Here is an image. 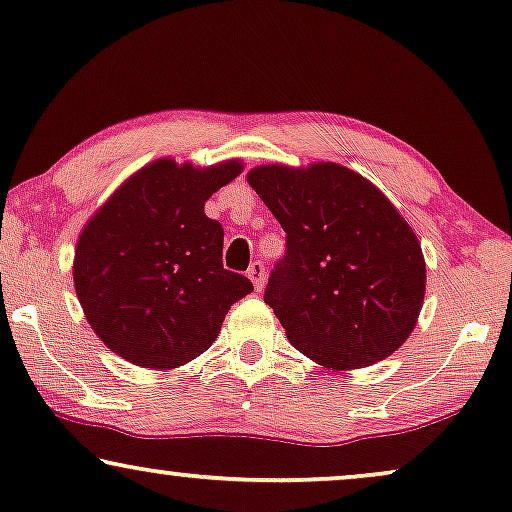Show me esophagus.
<instances>
[{
	"label": "esophagus",
	"instance_id": "obj_1",
	"mask_svg": "<svg viewBox=\"0 0 512 512\" xmlns=\"http://www.w3.org/2000/svg\"><path fill=\"white\" fill-rule=\"evenodd\" d=\"M247 275L251 279V284H254V289L261 291L263 289V282H265V265L261 261L251 263V268H249Z\"/></svg>",
	"mask_w": 512,
	"mask_h": 512
}]
</instances>
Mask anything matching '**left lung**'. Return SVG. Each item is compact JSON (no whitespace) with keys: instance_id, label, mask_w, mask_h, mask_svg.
Here are the masks:
<instances>
[{"instance_id":"left-lung-1","label":"left lung","mask_w":512,"mask_h":512,"mask_svg":"<svg viewBox=\"0 0 512 512\" xmlns=\"http://www.w3.org/2000/svg\"><path fill=\"white\" fill-rule=\"evenodd\" d=\"M286 233L265 303L286 338L326 370L387 359L415 331L426 263L415 230L373 181L338 163L247 172Z\"/></svg>"}]
</instances>
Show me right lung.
<instances>
[{"instance_id":"right-lung-1","label":"right lung","mask_w":512,"mask_h":512,"mask_svg":"<svg viewBox=\"0 0 512 512\" xmlns=\"http://www.w3.org/2000/svg\"><path fill=\"white\" fill-rule=\"evenodd\" d=\"M216 165L158 158L130 174L83 226L74 289L90 328L132 366L172 370L212 347L230 305L254 291L223 270V228L205 202L235 177Z\"/></svg>"}]
</instances>
